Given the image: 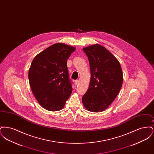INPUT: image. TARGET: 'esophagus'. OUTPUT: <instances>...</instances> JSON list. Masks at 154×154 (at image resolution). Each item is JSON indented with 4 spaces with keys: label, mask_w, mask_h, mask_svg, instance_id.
I'll return each instance as SVG.
<instances>
[{
    "label": "esophagus",
    "mask_w": 154,
    "mask_h": 154,
    "mask_svg": "<svg viewBox=\"0 0 154 154\" xmlns=\"http://www.w3.org/2000/svg\"><path fill=\"white\" fill-rule=\"evenodd\" d=\"M79 81L78 80H76L74 81V85H77L79 84Z\"/></svg>",
    "instance_id": "obj_1"
}]
</instances>
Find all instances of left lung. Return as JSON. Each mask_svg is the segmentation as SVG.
Masks as SVG:
<instances>
[{"label": "left lung", "instance_id": "1", "mask_svg": "<svg viewBox=\"0 0 154 154\" xmlns=\"http://www.w3.org/2000/svg\"><path fill=\"white\" fill-rule=\"evenodd\" d=\"M83 51L88 57L91 75L82 102L88 111L102 112L114 102L122 87L121 66L117 59L100 44L85 47Z\"/></svg>", "mask_w": 154, "mask_h": 154}]
</instances>
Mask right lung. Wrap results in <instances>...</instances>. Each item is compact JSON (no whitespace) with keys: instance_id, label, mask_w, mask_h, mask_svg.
Segmentation results:
<instances>
[{"instance_id":"obj_1","label":"right lung","mask_w":154,"mask_h":154,"mask_svg":"<svg viewBox=\"0 0 154 154\" xmlns=\"http://www.w3.org/2000/svg\"><path fill=\"white\" fill-rule=\"evenodd\" d=\"M75 48L58 43L41 52L33 59L28 78L37 102L51 111L62 110L72 92L67 60Z\"/></svg>"}]
</instances>
